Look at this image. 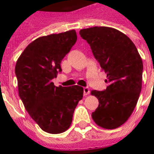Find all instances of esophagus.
<instances>
[{
  "label": "esophagus",
  "instance_id": "1",
  "mask_svg": "<svg viewBox=\"0 0 154 154\" xmlns=\"http://www.w3.org/2000/svg\"><path fill=\"white\" fill-rule=\"evenodd\" d=\"M90 94V90L88 87H83V94L84 96H87Z\"/></svg>",
  "mask_w": 154,
  "mask_h": 154
}]
</instances>
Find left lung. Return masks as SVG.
<instances>
[{
  "instance_id": "1",
  "label": "left lung",
  "mask_w": 154,
  "mask_h": 154,
  "mask_svg": "<svg viewBox=\"0 0 154 154\" xmlns=\"http://www.w3.org/2000/svg\"><path fill=\"white\" fill-rule=\"evenodd\" d=\"M79 34L90 44L107 78L105 91L91 92L98 99L92 119L100 127L116 129L127 121L137 105L142 84V60L132 40L115 28L93 27L81 29Z\"/></svg>"
}]
</instances>
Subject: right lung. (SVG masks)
I'll list each match as a JSON object with an SVG mask.
<instances>
[{
	"label": "right lung",
	"mask_w": 154,
	"mask_h": 154,
	"mask_svg": "<svg viewBox=\"0 0 154 154\" xmlns=\"http://www.w3.org/2000/svg\"><path fill=\"white\" fill-rule=\"evenodd\" d=\"M77 40L75 30L37 38L28 44L15 67L19 96L31 118L44 131L61 134L70 127L83 88L56 87L52 79Z\"/></svg>",
	"instance_id": "right-lung-1"
}]
</instances>
